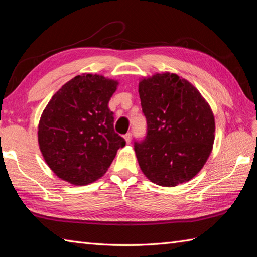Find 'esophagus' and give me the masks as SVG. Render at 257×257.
Instances as JSON below:
<instances>
[{
    "instance_id": "34e87169",
    "label": "esophagus",
    "mask_w": 257,
    "mask_h": 257,
    "mask_svg": "<svg viewBox=\"0 0 257 257\" xmlns=\"http://www.w3.org/2000/svg\"><path fill=\"white\" fill-rule=\"evenodd\" d=\"M123 138H124L125 143H127V144L132 143V133H127V134H125V135L123 136Z\"/></svg>"
}]
</instances>
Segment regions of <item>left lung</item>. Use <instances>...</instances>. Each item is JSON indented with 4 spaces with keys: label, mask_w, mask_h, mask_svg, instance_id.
<instances>
[{
    "label": "left lung",
    "mask_w": 257,
    "mask_h": 257,
    "mask_svg": "<svg viewBox=\"0 0 257 257\" xmlns=\"http://www.w3.org/2000/svg\"><path fill=\"white\" fill-rule=\"evenodd\" d=\"M147 120L144 140H135L140 169L150 181L176 187L198 173L214 143V116L198 89L177 74H156L139 83Z\"/></svg>",
    "instance_id": "left-lung-1"
}]
</instances>
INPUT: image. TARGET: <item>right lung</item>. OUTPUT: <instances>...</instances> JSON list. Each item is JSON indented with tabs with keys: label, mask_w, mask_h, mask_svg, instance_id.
I'll list each match as a JSON object with an SVG mask.
<instances>
[{
	"label": "right lung",
	"mask_w": 257,
	"mask_h": 257,
	"mask_svg": "<svg viewBox=\"0 0 257 257\" xmlns=\"http://www.w3.org/2000/svg\"><path fill=\"white\" fill-rule=\"evenodd\" d=\"M117 85L100 75H78L47 103L38 124V145L58 178L75 185L94 182L125 146L108 108Z\"/></svg>",
	"instance_id": "right-lung-1"
}]
</instances>
